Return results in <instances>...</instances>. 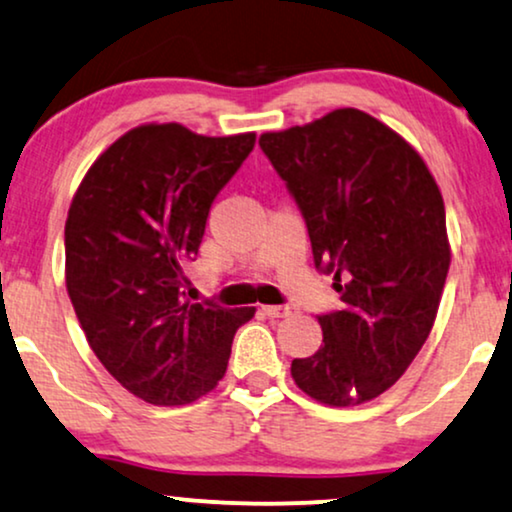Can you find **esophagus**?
<instances>
[{
	"mask_svg": "<svg viewBox=\"0 0 512 512\" xmlns=\"http://www.w3.org/2000/svg\"><path fill=\"white\" fill-rule=\"evenodd\" d=\"M262 312L269 319H286V316L295 312V307H290V304H267V307H262Z\"/></svg>",
	"mask_w": 512,
	"mask_h": 512,
	"instance_id": "1",
	"label": "esophagus"
}]
</instances>
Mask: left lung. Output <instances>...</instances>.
<instances>
[{
  "label": "left lung",
  "instance_id": "obj_1",
  "mask_svg": "<svg viewBox=\"0 0 512 512\" xmlns=\"http://www.w3.org/2000/svg\"><path fill=\"white\" fill-rule=\"evenodd\" d=\"M260 146L342 302L319 314L323 345L290 373L321 404H364L397 383L435 323L451 262L442 193L423 158L357 108L267 132Z\"/></svg>",
  "mask_w": 512,
  "mask_h": 512
}]
</instances>
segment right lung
<instances>
[{
	"label": "right lung",
	"instance_id": "add662e5",
	"mask_svg": "<svg viewBox=\"0 0 512 512\" xmlns=\"http://www.w3.org/2000/svg\"><path fill=\"white\" fill-rule=\"evenodd\" d=\"M252 148V132L141 125L99 155L70 203V302L106 371L148 404H191L215 390L236 331L255 316L181 290L212 203Z\"/></svg>",
	"mask_w": 512,
	"mask_h": 512
}]
</instances>
